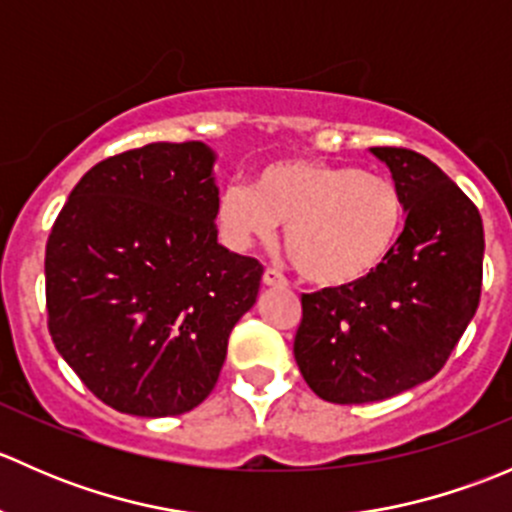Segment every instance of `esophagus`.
<instances>
[{
  "instance_id": "1",
  "label": "esophagus",
  "mask_w": 512,
  "mask_h": 512,
  "mask_svg": "<svg viewBox=\"0 0 512 512\" xmlns=\"http://www.w3.org/2000/svg\"><path fill=\"white\" fill-rule=\"evenodd\" d=\"M262 282H265V287H277V289L287 287V280L277 270H265V275H262Z\"/></svg>"
}]
</instances>
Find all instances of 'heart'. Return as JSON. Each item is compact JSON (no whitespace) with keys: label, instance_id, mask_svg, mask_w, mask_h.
I'll return each mask as SVG.
<instances>
[{"label":"heart","instance_id":"1","mask_svg":"<svg viewBox=\"0 0 512 512\" xmlns=\"http://www.w3.org/2000/svg\"><path fill=\"white\" fill-rule=\"evenodd\" d=\"M287 225L294 267L317 287H352L374 275L399 240L404 200L389 178L354 165L280 158L250 185H227L218 227L235 250L267 245Z\"/></svg>","mask_w":512,"mask_h":512}]
</instances>
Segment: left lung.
Masks as SVG:
<instances>
[{
	"label": "left lung",
	"mask_w": 512,
	"mask_h": 512,
	"mask_svg": "<svg viewBox=\"0 0 512 512\" xmlns=\"http://www.w3.org/2000/svg\"><path fill=\"white\" fill-rule=\"evenodd\" d=\"M389 168L406 223L384 265L352 287L302 297L294 359L332 404H369L443 369L471 324L483 277V220L426 156L369 148Z\"/></svg>",
	"instance_id": "left-lung-1"
}]
</instances>
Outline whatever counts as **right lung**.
<instances>
[{
	"label": "right lung",
	"instance_id": "add662e5",
	"mask_svg": "<svg viewBox=\"0 0 512 512\" xmlns=\"http://www.w3.org/2000/svg\"><path fill=\"white\" fill-rule=\"evenodd\" d=\"M215 151L148 143L101 160L46 242L56 352L111 409L178 416L203 404L262 265L218 242Z\"/></svg>",
	"mask_w": 512,
	"mask_h": 512
}]
</instances>
